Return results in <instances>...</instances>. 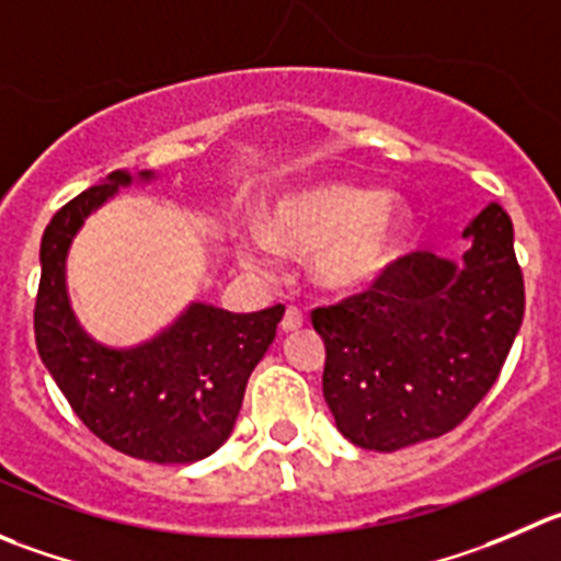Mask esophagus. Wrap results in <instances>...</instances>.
Segmentation results:
<instances>
[{
	"instance_id": "1",
	"label": "esophagus",
	"mask_w": 561,
	"mask_h": 561,
	"mask_svg": "<svg viewBox=\"0 0 561 561\" xmlns=\"http://www.w3.org/2000/svg\"><path fill=\"white\" fill-rule=\"evenodd\" d=\"M302 324H306V313H302L297 306L286 308L284 319H280V328H284L286 333H291V330H300Z\"/></svg>"
}]
</instances>
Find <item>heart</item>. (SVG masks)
<instances>
[{
  "label": "heart",
  "instance_id": "obj_1",
  "mask_svg": "<svg viewBox=\"0 0 561 561\" xmlns=\"http://www.w3.org/2000/svg\"><path fill=\"white\" fill-rule=\"evenodd\" d=\"M408 209L371 186L322 181L289 190L261 211V233L242 242L244 261L270 266L275 248L313 250V275L330 289L371 286L402 253Z\"/></svg>",
  "mask_w": 561,
  "mask_h": 561
}]
</instances>
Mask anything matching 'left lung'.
Wrapping results in <instances>:
<instances>
[{
    "label": "left lung",
    "instance_id": "1",
    "mask_svg": "<svg viewBox=\"0 0 561 561\" xmlns=\"http://www.w3.org/2000/svg\"><path fill=\"white\" fill-rule=\"evenodd\" d=\"M466 237L473 244L460 270L415 250L364 291L311 311L324 341V402L360 449L446 435L504 369L526 308L510 215L490 204Z\"/></svg>",
    "mask_w": 561,
    "mask_h": 561
}]
</instances>
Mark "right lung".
<instances>
[{
  "instance_id": "right-lung-1",
  "label": "right lung",
  "mask_w": 561,
  "mask_h": 561,
  "mask_svg": "<svg viewBox=\"0 0 561 561\" xmlns=\"http://www.w3.org/2000/svg\"><path fill=\"white\" fill-rule=\"evenodd\" d=\"M129 181L115 170L46 226L35 297L37 355L79 421L106 446L148 462H195L231 435L250 375L286 308L231 313L195 302L137 350L115 352L90 341L68 306L66 253L84 217Z\"/></svg>"
}]
</instances>
